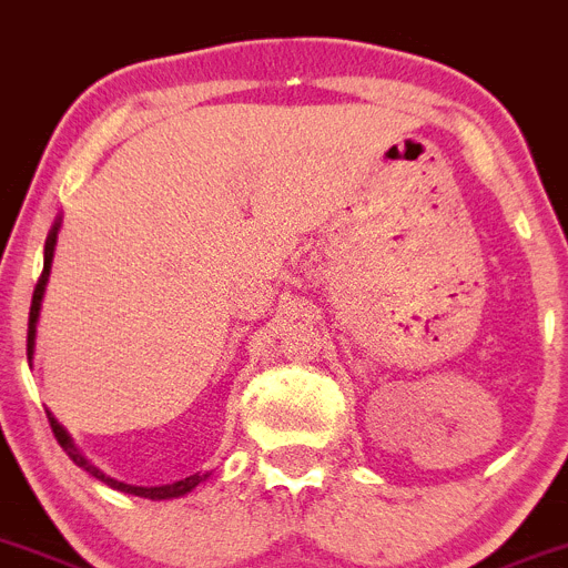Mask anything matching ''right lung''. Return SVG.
Here are the masks:
<instances>
[{"instance_id":"obj_1","label":"right lung","mask_w":568,"mask_h":568,"mask_svg":"<svg viewBox=\"0 0 568 568\" xmlns=\"http://www.w3.org/2000/svg\"><path fill=\"white\" fill-rule=\"evenodd\" d=\"M58 231H61V217H58L55 223H52L50 234H47V242H44V273H41V278H38V284H36V293H32L30 326H27V359H30V362H32V354H36V326H38V315H41V301H44V293H47V281H50L52 256H55V245H58ZM47 418H50L52 432H55V440L61 443V449L67 452L69 457H72L74 466H80V468H83V471H89L91 477H97V479H100V483H105L108 488L122 490V494H133V496H142V499H155V501H161V499H178V496L192 494V490L197 488V485L209 477V471H206V474H200V471H197V474H192V477L178 479V483H170V485H148V488H144V485L119 483V479H113V477H108V474H102L100 468L94 466V463L85 460L83 452H80L78 446H74L72 435H69V432L63 429L61 424H58V418L50 413V409H47Z\"/></svg>"}]
</instances>
